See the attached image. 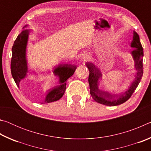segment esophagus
<instances>
[{
    "label": "esophagus",
    "mask_w": 151,
    "mask_h": 151,
    "mask_svg": "<svg viewBox=\"0 0 151 151\" xmlns=\"http://www.w3.org/2000/svg\"><path fill=\"white\" fill-rule=\"evenodd\" d=\"M83 58V60H84V61H86V60H88L89 59V56H88V55H85V56H84Z\"/></svg>",
    "instance_id": "34e87169"
}]
</instances>
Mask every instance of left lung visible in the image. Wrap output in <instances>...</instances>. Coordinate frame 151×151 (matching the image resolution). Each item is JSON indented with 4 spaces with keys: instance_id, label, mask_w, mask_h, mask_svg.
Here are the masks:
<instances>
[{
    "instance_id": "8db88e82",
    "label": "left lung",
    "mask_w": 151,
    "mask_h": 151,
    "mask_svg": "<svg viewBox=\"0 0 151 151\" xmlns=\"http://www.w3.org/2000/svg\"><path fill=\"white\" fill-rule=\"evenodd\" d=\"M131 47L134 48L131 51L134 62V68L137 70L134 79L129 86L127 90L119 96H113L111 94L101 90L99 88V82L103 78V73L98 66L93 63H87L86 65L89 70L88 84L90 87V93L93 99L97 103L106 106H117L129 100L132 93L136 90L143 75L142 60L144 52L140 41L139 35L133 30V37L131 43Z\"/></svg>"
}]
</instances>
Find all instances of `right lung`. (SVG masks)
Masks as SVG:
<instances>
[{
  "mask_svg": "<svg viewBox=\"0 0 151 151\" xmlns=\"http://www.w3.org/2000/svg\"><path fill=\"white\" fill-rule=\"evenodd\" d=\"M28 25L22 28L23 30L18 35L12 48V58L11 69L12 78L18 87H20V82L26 78L28 73H32L29 68L27 58V48L29 41L30 30L24 29ZM77 68L76 65H58L54 68L52 73L58 78V85L48 91L42 104L57 101L63 96L66 90V81L75 73Z\"/></svg>",
  "mask_w": 151,
  "mask_h": 151,
  "instance_id": "1",
  "label": "right lung"
}]
</instances>
